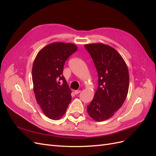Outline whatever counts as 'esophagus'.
Here are the masks:
<instances>
[{
    "mask_svg": "<svg viewBox=\"0 0 156 156\" xmlns=\"http://www.w3.org/2000/svg\"><path fill=\"white\" fill-rule=\"evenodd\" d=\"M80 92H81V90H75V91H74V93H75V94H79Z\"/></svg>",
    "mask_w": 156,
    "mask_h": 156,
    "instance_id": "1",
    "label": "esophagus"
}]
</instances>
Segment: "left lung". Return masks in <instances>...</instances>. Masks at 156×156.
I'll return each mask as SVG.
<instances>
[{
  "label": "left lung",
  "instance_id": "8db88e82",
  "mask_svg": "<svg viewBox=\"0 0 156 156\" xmlns=\"http://www.w3.org/2000/svg\"><path fill=\"white\" fill-rule=\"evenodd\" d=\"M90 55L98 75V86L87 106L88 115L96 121L110 119L121 107L129 89V72L121 55L103 44L84 45Z\"/></svg>",
  "mask_w": 156,
  "mask_h": 156
}]
</instances>
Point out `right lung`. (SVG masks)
I'll return each instance as SVG.
<instances>
[{"mask_svg":"<svg viewBox=\"0 0 156 156\" xmlns=\"http://www.w3.org/2000/svg\"><path fill=\"white\" fill-rule=\"evenodd\" d=\"M77 50L73 44L52 43L38 52L33 63L32 77L36 100L50 119H60L72 100V91L62 73L66 60Z\"/></svg>","mask_w":156,"mask_h":156,"instance_id":"obj_1","label":"right lung"}]
</instances>
